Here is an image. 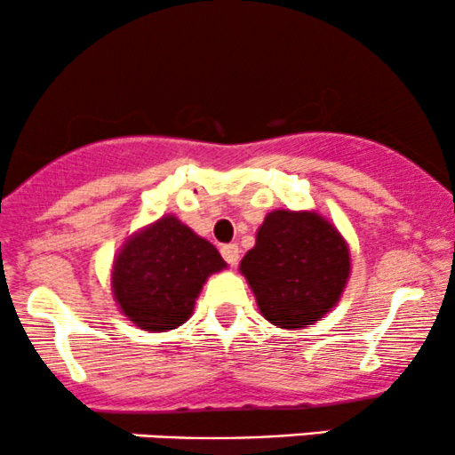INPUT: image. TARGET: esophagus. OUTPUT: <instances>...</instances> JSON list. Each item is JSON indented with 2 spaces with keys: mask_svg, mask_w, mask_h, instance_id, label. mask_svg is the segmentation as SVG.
<instances>
[{
  "mask_svg": "<svg viewBox=\"0 0 455 455\" xmlns=\"http://www.w3.org/2000/svg\"><path fill=\"white\" fill-rule=\"evenodd\" d=\"M222 257H224V260H227L228 265H231V267H235V265L239 263V248H237V243H227V245H222Z\"/></svg>",
  "mask_w": 455,
  "mask_h": 455,
  "instance_id": "1",
  "label": "esophagus"
}]
</instances>
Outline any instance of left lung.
Listing matches in <instances>:
<instances>
[{
    "label": "left lung",
    "instance_id": "1",
    "mask_svg": "<svg viewBox=\"0 0 455 455\" xmlns=\"http://www.w3.org/2000/svg\"><path fill=\"white\" fill-rule=\"evenodd\" d=\"M239 271L271 325L297 331L338 306L351 278L342 233L315 210H274L257 231Z\"/></svg>",
    "mask_w": 455,
    "mask_h": 455
}]
</instances>
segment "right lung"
Listing matches in <instances>:
<instances>
[{
    "label": "right lung",
    "instance_id": "obj_1",
    "mask_svg": "<svg viewBox=\"0 0 455 455\" xmlns=\"http://www.w3.org/2000/svg\"><path fill=\"white\" fill-rule=\"evenodd\" d=\"M222 269L216 245L166 213L130 235L115 254L111 291L128 321L160 333L184 325L203 284Z\"/></svg>",
    "mask_w": 455,
    "mask_h": 455
}]
</instances>
